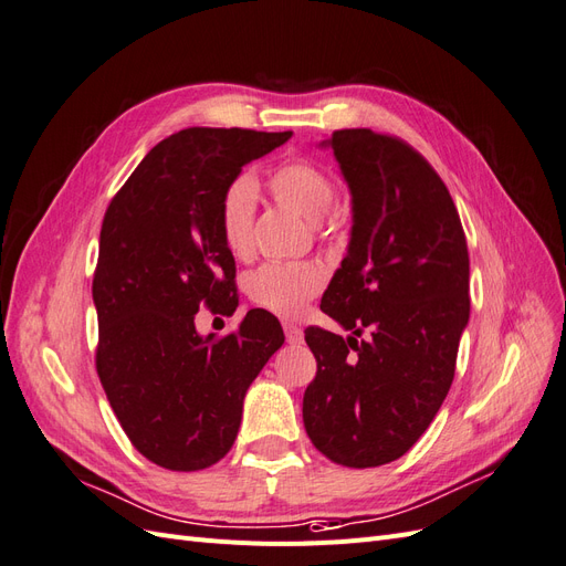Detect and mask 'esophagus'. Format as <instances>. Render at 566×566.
<instances>
[{
  "mask_svg": "<svg viewBox=\"0 0 566 566\" xmlns=\"http://www.w3.org/2000/svg\"><path fill=\"white\" fill-rule=\"evenodd\" d=\"M284 334H286V343L289 345H301L303 343V332L298 329L296 324L284 322Z\"/></svg>",
  "mask_w": 566,
  "mask_h": 566,
  "instance_id": "1",
  "label": "esophagus"
}]
</instances>
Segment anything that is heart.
I'll list each match as a JSON object with an SVG mask.
<instances>
[{
  "instance_id": "b5f03b06",
  "label": "heart",
  "mask_w": 566,
  "mask_h": 566,
  "mask_svg": "<svg viewBox=\"0 0 566 566\" xmlns=\"http://www.w3.org/2000/svg\"><path fill=\"white\" fill-rule=\"evenodd\" d=\"M275 202L298 216L317 221L329 213L336 199L334 180L305 159L286 161L270 176ZM256 216V186L247 176L234 178L218 202V230L234 256L251 251V228ZM324 268L317 263H265L249 277L251 301L280 317L301 315L310 298L324 286Z\"/></svg>"
}]
</instances>
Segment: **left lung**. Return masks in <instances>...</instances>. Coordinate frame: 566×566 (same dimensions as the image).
<instances>
[{"label":"left lung","instance_id":"8db88e82","mask_svg":"<svg viewBox=\"0 0 566 566\" xmlns=\"http://www.w3.org/2000/svg\"><path fill=\"white\" fill-rule=\"evenodd\" d=\"M322 145L350 188L353 232L319 307L350 336L305 329L317 376L303 423L326 459L376 468L418 442L451 388L470 317L468 244L442 178L409 143L340 129Z\"/></svg>","mask_w":566,"mask_h":566}]
</instances>
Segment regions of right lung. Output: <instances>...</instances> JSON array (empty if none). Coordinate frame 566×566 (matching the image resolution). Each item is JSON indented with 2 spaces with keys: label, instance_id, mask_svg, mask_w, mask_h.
I'll use <instances>...</instances> for the list:
<instances>
[{
  "label": "right lung",
  "instance_id": "add662e5",
  "mask_svg": "<svg viewBox=\"0 0 566 566\" xmlns=\"http://www.w3.org/2000/svg\"><path fill=\"white\" fill-rule=\"evenodd\" d=\"M291 132L192 126L157 143L113 197L101 226L94 303L96 371L119 426L145 459L205 470L234 444L249 386L284 332L268 310L240 329L199 336V307L232 315L234 259L218 202L242 167Z\"/></svg>",
  "mask_w": 566,
  "mask_h": 566
}]
</instances>
